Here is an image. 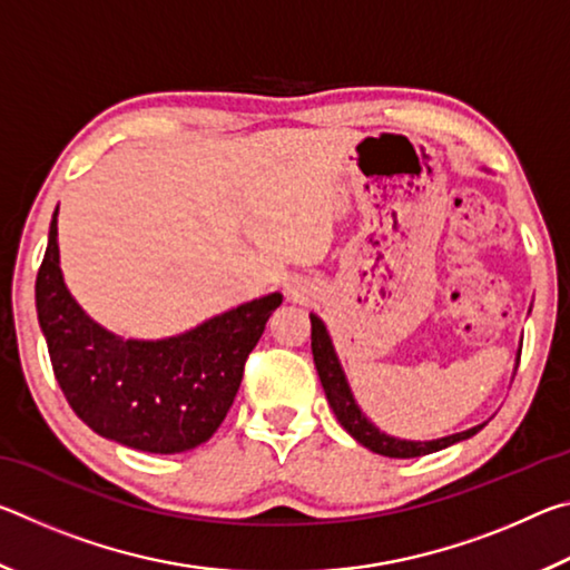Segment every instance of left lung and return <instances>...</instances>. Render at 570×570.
<instances>
[{
	"instance_id": "8db88e82",
	"label": "left lung",
	"mask_w": 570,
	"mask_h": 570,
	"mask_svg": "<svg viewBox=\"0 0 570 570\" xmlns=\"http://www.w3.org/2000/svg\"><path fill=\"white\" fill-rule=\"evenodd\" d=\"M308 320H312L314 364H316V372H320V380H322L326 400H330V407L334 410L336 420H340L342 428L350 432V435L356 442H360V445H364L366 450L377 452V455H384V458H420V455H430V452L445 450L450 445H455V442L470 440L472 435H478V432L488 424V422H480V424H475V428L455 432V435L438 438V440H424V442L387 435V432H382L377 424L366 417L360 404H356L354 392L350 387V380H346V374L342 370V362H340V356H336L332 336H330V332H326L324 322L316 314H308ZM520 344H523V342H520ZM518 362H520V350H518V356H515V370H518Z\"/></svg>"
}]
</instances>
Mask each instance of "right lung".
Masks as SVG:
<instances>
[{"mask_svg":"<svg viewBox=\"0 0 570 570\" xmlns=\"http://www.w3.org/2000/svg\"><path fill=\"white\" fill-rule=\"evenodd\" d=\"M35 298L55 377L77 417L125 448L176 455L204 445L224 422L246 356L284 296L238 304L166 340H125L67 288L55 208Z\"/></svg>","mask_w":570,"mask_h":570,"instance_id":"right-lung-1","label":"right lung"}]
</instances>
